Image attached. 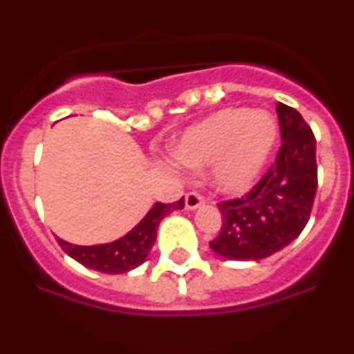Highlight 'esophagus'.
Returning a JSON list of instances; mask_svg holds the SVG:
<instances>
[{
	"mask_svg": "<svg viewBox=\"0 0 354 354\" xmlns=\"http://www.w3.org/2000/svg\"><path fill=\"white\" fill-rule=\"evenodd\" d=\"M186 209H189V211H193V209L200 207V205L204 204V196L200 195L198 192H189L186 195Z\"/></svg>",
	"mask_w": 354,
	"mask_h": 354,
	"instance_id": "obj_1",
	"label": "esophagus"
}]
</instances>
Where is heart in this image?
Listing matches in <instances>:
<instances>
[{
    "label": "heart",
    "instance_id": "b5f03b06",
    "mask_svg": "<svg viewBox=\"0 0 354 354\" xmlns=\"http://www.w3.org/2000/svg\"><path fill=\"white\" fill-rule=\"evenodd\" d=\"M278 133V122L270 111L223 108L187 129L174 152L192 168L212 165L211 180L216 189L237 195L261 177Z\"/></svg>",
    "mask_w": 354,
    "mask_h": 354
}]
</instances>
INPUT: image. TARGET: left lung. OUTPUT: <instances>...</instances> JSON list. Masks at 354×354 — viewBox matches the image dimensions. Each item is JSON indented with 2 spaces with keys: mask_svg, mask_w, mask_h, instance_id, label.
I'll return each mask as SVG.
<instances>
[{
  "mask_svg": "<svg viewBox=\"0 0 354 354\" xmlns=\"http://www.w3.org/2000/svg\"><path fill=\"white\" fill-rule=\"evenodd\" d=\"M282 145L271 168L241 198L220 202L223 225L209 245L228 261H261L286 248L310 218L317 192L315 136L301 115L278 102Z\"/></svg>",
  "mask_w": 354,
  "mask_h": 354,
  "instance_id": "8db88e82",
  "label": "left lung"
}]
</instances>
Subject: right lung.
<instances>
[{
	"label": "right lung",
	"instance_id": "1",
	"mask_svg": "<svg viewBox=\"0 0 354 354\" xmlns=\"http://www.w3.org/2000/svg\"><path fill=\"white\" fill-rule=\"evenodd\" d=\"M184 207V196L174 204H158L152 205L147 216L140 221L136 227L127 232L120 239L106 245H93V246H80L71 245L67 241L56 237L58 245L62 246L68 257L83 264L84 268L101 271L108 274L127 273V271L138 268L145 262L150 248L156 243L158 236V227L165 216L170 214L175 209Z\"/></svg>",
	"mask_w": 354,
	"mask_h": 354
}]
</instances>
